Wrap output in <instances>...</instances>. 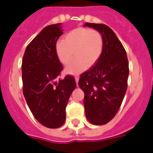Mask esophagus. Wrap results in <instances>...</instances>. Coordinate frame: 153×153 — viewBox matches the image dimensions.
<instances>
[{"mask_svg": "<svg viewBox=\"0 0 153 153\" xmlns=\"http://www.w3.org/2000/svg\"><path fill=\"white\" fill-rule=\"evenodd\" d=\"M75 82H76V84H77V85H78V80H79V78H78V76H75Z\"/></svg>", "mask_w": 153, "mask_h": 153, "instance_id": "34e87169", "label": "esophagus"}]
</instances>
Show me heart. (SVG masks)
<instances>
[{
    "mask_svg": "<svg viewBox=\"0 0 153 153\" xmlns=\"http://www.w3.org/2000/svg\"><path fill=\"white\" fill-rule=\"evenodd\" d=\"M104 41L102 34L93 29L78 27L65 35L62 42L55 45V53L59 62L66 65L75 58L65 69L67 74L76 75L86 68L95 65L103 51Z\"/></svg>",
    "mask_w": 153,
    "mask_h": 153,
    "instance_id": "heart-1",
    "label": "heart"
}]
</instances>
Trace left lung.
Wrapping results in <instances>:
<instances>
[{"label":"left lung","mask_w":153,"mask_h":153,"mask_svg":"<svg viewBox=\"0 0 153 153\" xmlns=\"http://www.w3.org/2000/svg\"><path fill=\"white\" fill-rule=\"evenodd\" d=\"M86 26L99 31L104 41L99 60L82 73L78 82L85 93L86 118L99 126L110 122L120 108L128 86V62L123 45L108 26L85 23Z\"/></svg>","instance_id":"8db88e82"}]
</instances>
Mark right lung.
I'll return each mask as SVG.
<instances>
[{
    "label": "right lung",
    "mask_w": 153,
    "mask_h": 153,
    "mask_svg": "<svg viewBox=\"0 0 153 153\" xmlns=\"http://www.w3.org/2000/svg\"><path fill=\"white\" fill-rule=\"evenodd\" d=\"M62 34V23L42 29L25 49L21 65L27 105L34 118L50 128L64 124L69 97L76 87L74 77L59 78L63 66L57 58L55 45Z\"/></svg>",
    "instance_id": "1"
}]
</instances>
